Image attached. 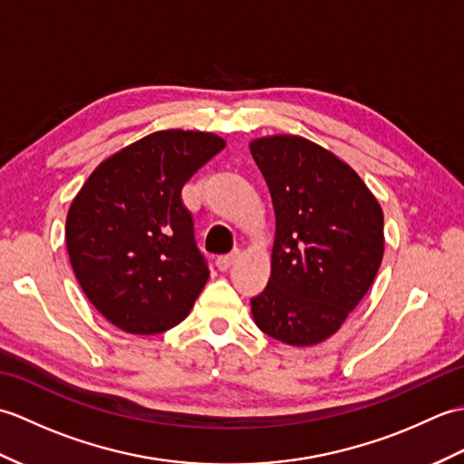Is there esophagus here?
<instances>
[{
  "instance_id": "esophagus-1",
  "label": "esophagus",
  "mask_w": 464,
  "mask_h": 464,
  "mask_svg": "<svg viewBox=\"0 0 464 464\" xmlns=\"http://www.w3.org/2000/svg\"><path fill=\"white\" fill-rule=\"evenodd\" d=\"M237 257H239V251H233V253H227V255H219V257H217V261H215L217 269H219V271H227L235 261H237Z\"/></svg>"
}]
</instances>
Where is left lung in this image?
Segmentation results:
<instances>
[{"label":"left lung","mask_w":464,"mask_h":464,"mask_svg":"<svg viewBox=\"0 0 464 464\" xmlns=\"http://www.w3.org/2000/svg\"><path fill=\"white\" fill-rule=\"evenodd\" d=\"M275 209L267 287L251 299L257 327L293 347L339 331L367 295L382 251V209L337 155L297 135L249 145Z\"/></svg>","instance_id":"obj_1"}]
</instances>
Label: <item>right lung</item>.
<instances>
[{
    "mask_svg": "<svg viewBox=\"0 0 464 464\" xmlns=\"http://www.w3.org/2000/svg\"><path fill=\"white\" fill-rule=\"evenodd\" d=\"M223 147L215 133L155 131L105 160L75 195L65 221L69 261L115 327L155 334L189 314L209 269L181 189Z\"/></svg>",
    "mask_w": 464,
    "mask_h": 464,
    "instance_id": "obj_1",
    "label": "right lung"
}]
</instances>
